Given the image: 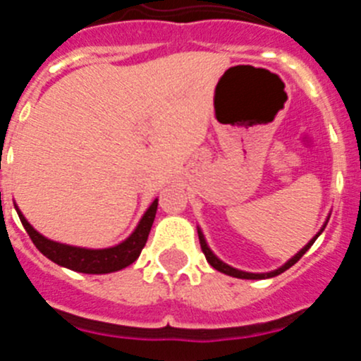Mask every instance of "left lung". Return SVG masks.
I'll use <instances>...</instances> for the list:
<instances>
[{"label":"left lung","instance_id":"8db88e82","mask_svg":"<svg viewBox=\"0 0 361 361\" xmlns=\"http://www.w3.org/2000/svg\"><path fill=\"white\" fill-rule=\"evenodd\" d=\"M329 216H331V213H329V215H327V219H325V222H324V226H322V228H320V231H318L317 235H314V237H312L311 240H309L307 244H305L304 247H302V250H300L298 253L295 255V257L289 258L288 262L283 264V266H280L279 269H273V271H269V273H247V271L237 269V267H231V266H229V264L222 262V260H220V258L216 257V255L213 253L212 250H209L208 242H206V237H204L202 229H200L199 226H197V233H199V240H200V247H202V253L206 255V260H208V262H209V266L215 267V269H216V271H220V273H224V275L235 276V279H244V280H264V279H273V276L280 275V273H283V271L289 269V267H291V266H295V264L298 262L300 258L304 257L305 251H307L309 247H311V245L314 244V240H317V238L320 237L322 231H324L325 226H327V222H329Z\"/></svg>","mask_w":361,"mask_h":361}]
</instances>
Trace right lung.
Listing matches in <instances>:
<instances>
[{"instance_id":"right-lung-1","label":"right lung","mask_w":361,"mask_h":361,"mask_svg":"<svg viewBox=\"0 0 361 361\" xmlns=\"http://www.w3.org/2000/svg\"><path fill=\"white\" fill-rule=\"evenodd\" d=\"M159 199L153 200L149 204V208L146 209L145 215L141 216L139 224L135 226L128 238H124L119 244L111 245V247H103V250H92V247H79V245L63 244V242H56L41 235L34 226L25 219L21 209L18 208V204L14 202V208L18 212L19 220L23 228L27 229L28 237L32 238L34 245L44 255L50 258L57 266H63L66 269L78 271V273H86V275H104V273H114V271H121L124 267H128L133 264L141 255L142 247L148 240L149 229H152L153 220H155V213H157Z\"/></svg>"}]
</instances>
